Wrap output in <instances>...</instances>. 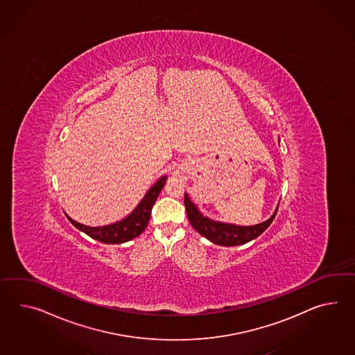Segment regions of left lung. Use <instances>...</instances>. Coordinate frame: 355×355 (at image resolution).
<instances>
[{
	"instance_id": "obj_1",
	"label": "left lung",
	"mask_w": 355,
	"mask_h": 355,
	"mask_svg": "<svg viewBox=\"0 0 355 355\" xmlns=\"http://www.w3.org/2000/svg\"><path fill=\"white\" fill-rule=\"evenodd\" d=\"M184 207H186V213L191 225L201 236L207 237L209 241L220 246H239L257 239L268 228L277 214L276 209L273 216L259 225H237L216 222L208 216H202L199 209L196 208V205L191 201L187 193H184Z\"/></svg>"
}]
</instances>
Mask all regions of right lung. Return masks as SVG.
<instances>
[{"label":"right lung","instance_id":"add662e5","mask_svg":"<svg viewBox=\"0 0 355 355\" xmlns=\"http://www.w3.org/2000/svg\"><path fill=\"white\" fill-rule=\"evenodd\" d=\"M165 181H166V175L160 177L155 184L147 191L146 195L144 196V199L141 200L137 208L135 209L130 216H125L119 222L103 225V227H89L73 220L69 216H67V218L69 219L71 225L78 228L79 231L85 232L97 241L104 242V243H123V242L130 241L132 239L137 237L145 231L151 216V209L155 204L156 198L163 190Z\"/></svg>","mask_w":355,"mask_h":355}]
</instances>
